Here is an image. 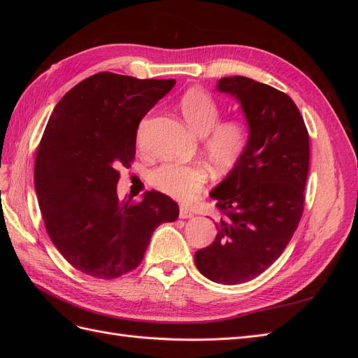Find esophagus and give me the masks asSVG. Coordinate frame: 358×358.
<instances>
[{
    "instance_id": "1",
    "label": "esophagus",
    "mask_w": 358,
    "mask_h": 358,
    "mask_svg": "<svg viewBox=\"0 0 358 358\" xmlns=\"http://www.w3.org/2000/svg\"><path fill=\"white\" fill-rule=\"evenodd\" d=\"M192 216H194V213H192L188 208H185V206H180V209H179V218L188 220V218H192Z\"/></svg>"
}]
</instances>
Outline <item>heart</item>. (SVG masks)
<instances>
[{
  "label": "heart",
  "mask_w": 358,
  "mask_h": 358,
  "mask_svg": "<svg viewBox=\"0 0 358 358\" xmlns=\"http://www.w3.org/2000/svg\"><path fill=\"white\" fill-rule=\"evenodd\" d=\"M180 112L188 127L203 137L201 149L218 171L234 169L251 145L252 129L245 117L222 119V107L203 90H191L180 100ZM208 170L200 162H162L150 171V183L166 196L189 201L200 194L208 182Z\"/></svg>",
  "instance_id": "obj_1"
}]
</instances>
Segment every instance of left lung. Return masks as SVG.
Listing matches in <instances>:
<instances>
[{
	"instance_id": "obj_1",
	"label": "left lung",
	"mask_w": 358,
	"mask_h": 358,
	"mask_svg": "<svg viewBox=\"0 0 358 358\" xmlns=\"http://www.w3.org/2000/svg\"><path fill=\"white\" fill-rule=\"evenodd\" d=\"M218 90L237 96L252 137L242 161L210 194L221 212L218 234L194 262L213 282L237 285L272 266L297 230L309 134L294 101L273 86L233 76L222 78Z\"/></svg>"
}]
</instances>
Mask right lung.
Listing matches in <instances>:
<instances>
[{
  "mask_svg": "<svg viewBox=\"0 0 358 358\" xmlns=\"http://www.w3.org/2000/svg\"><path fill=\"white\" fill-rule=\"evenodd\" d=\"M175 83L101 71L71 88L49 117L34 166L38 206L52 243L85 275L133 272L157 227L178 220L166 194L146 191L140 201L116 194L119 167L136 158L140 121Z\"/></svg>",
  "mask_w": 358,
  "mask_h": 358,
  "instance_id": "obj_1",
  "label": "right lung"
}]
</instances>
